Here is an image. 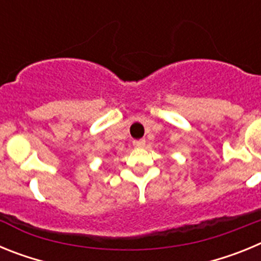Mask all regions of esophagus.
I'll return each instance as SVG.
<instances>
[{
	"mask_svg": "<svg viewBox=\"0 0 261 261\" xmlns=\"http://www.w3.org/2000/svg\"><path fill=\"white\" fill-rule=\"evenodd\" d=\"M145 140H137V141H133V145H135V147H138V149H141V147L145 146Z\"/></svg>",
	"mask_w": 261,
	"mask_h": 261,
	"instance_id": "1",
	"label": "esophagus"
}]
</instances>
